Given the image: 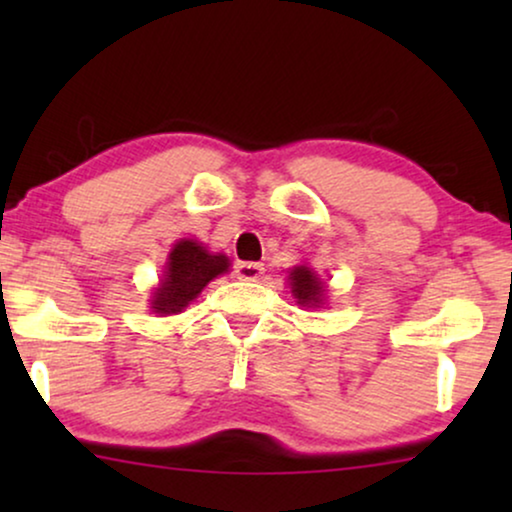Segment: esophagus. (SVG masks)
I'll use <instances>...</instances> for the list:
<instances>
[{
  "label": "esophagus",
  "instance_id": "1",
  "mask_svg": "<svg viewBox=\"0 0 512 512\" xmlns=\"http://www.w3.org/2000/svg\"><path fill=\"white\" fill-rule=\"evenodd\" d=\"M265 268L261 263H251V261H244V263H237L235 265V275L237 279H244V282H256V279L263 277Z\"/></svg>",
  "mask_w": 512,
  "mask_h": 512
}]
</instances>
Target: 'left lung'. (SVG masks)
Listing matches in <instances>:
<instances>
[{
    "instance_id": "left-lung-1",
    "label": "left lung",
    "mask_w": 512,
    "mask_h": 512,
    "mask_svg": "<svg viewBox=\"0 0 512 512\" xmlns=\"http://www.w3.org/2000/svg\"><path fill=\"white\" fill-rule=\"evenodd\" d=\"M289 282H291V293L298 305L319 307L324 303L326 286L317 275H314L312 268H307V265H296V268L291 270Z\"/></svg>"
}]
</instances>
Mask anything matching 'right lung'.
Masks as SVG:
<instances>
[{
    "mask_svg": "<svg viewBox=\"0 0 512 512\" xmlns=\"http://www.w3.org/2000/svg\"><path fill=\"white\" fill-rule=\"evenodd\" d=\"M230 261L223 254H209L200 242L179 240L167 256L163 279L153 291L151 310L167 317V314L184 312L200 291L223 272H228Z\"/></svg>",
    "mask_w": 512,
    "mask_h": 512,
    "instance_id": "add662e5",
    "label": "right lung"
}]
</instances>
